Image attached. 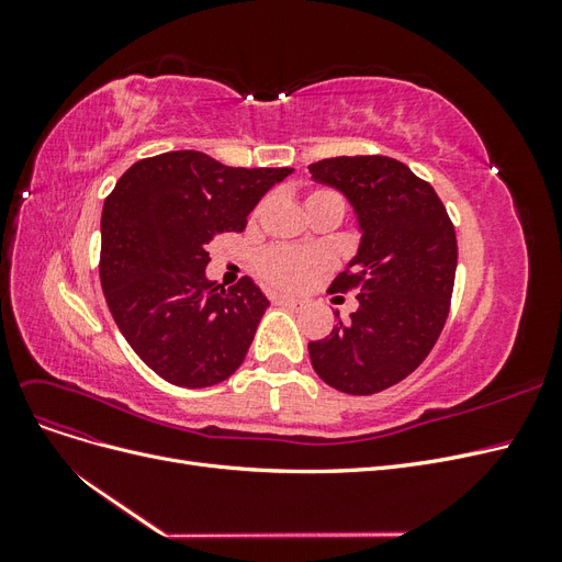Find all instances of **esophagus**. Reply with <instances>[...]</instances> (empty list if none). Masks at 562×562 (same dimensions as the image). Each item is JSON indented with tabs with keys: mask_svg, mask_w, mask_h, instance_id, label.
I'll use <instances>...</instances> for the list:
<instances>
[{
	"mask_svg": "<svg viewBox=\"0 0 562 562\" xmlns=\"http://www.w3.org/2000/svg\"><path fill=\"white\" fill-rule=\"evenodd\" d=\"M274 300V304H281V307H288V310H300L302 307V300L297 297H288V295H274L271 297Z\"/></svg>",
	"mask_w": 562,
	"mask_h": 562,
	"instance_id": "1",
	"label": "esophagus"
}]
</instances>
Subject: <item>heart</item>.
<instances>
[{
	"label": "heart",
	"instance_id": "obj_1",
	"mask_svg": "<svg viewBox=\"0 0 562 562\" xmlns=\"http://www.w3.org/2000/svg\"><path fill=\"white\" fill-rule=\"evenodd\" d=\"M337 196L330 190H316L307 196V201ZM330 267V260L318 250H302L291 246H269L258 255V274L281 291H297L307 285L312 279L323 274Z\"/></svg>",
	"mask_w": 562,
	"mask_h": 562
}]
</instances>
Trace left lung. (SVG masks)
<instances>
[{
    "instance_id": "obj_1",
    "label": "left lung",
    "mask_w": 562,
    "mask_h": 562,
    "mask_svg": "<svg viewBox=\"0 0 562 562\" xmlns=\"http://www.w3.org/2000/svg\"><path fill=\"white\" fill-rule=\"evenodd\" d=\"M316 182L342 192L361 246L328 293L356 291L359 310L310 342L316 375L337 391L370 396L398 384L427 359L446 326L457 269L454 225L434 187L382 155L310 166Z\"/></svg>"
}]
</instances>
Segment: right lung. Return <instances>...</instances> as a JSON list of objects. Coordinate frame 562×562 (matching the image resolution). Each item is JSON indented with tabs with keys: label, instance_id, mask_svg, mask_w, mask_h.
<instances>
[{
	"label": "right lung",
	"instance_id": "right-lung-1",
	"mask_svg": "<svg viewBox=\"0 0 562 562\" xmlns=\"http://www.w3.org/2000/svg\"><path fill=\"white\" fill-rule=\"evenodd\" d=\"M293 168H234L180 149L135 161L105 199L100 285L131 349L159 378L213 386L246 359L269 307L252 279H206L209 244L244 232L248 213Z\"/></svg>",
	"mask_w": 562,
	"mask_h": 562
}]
</instances>
